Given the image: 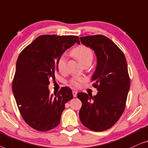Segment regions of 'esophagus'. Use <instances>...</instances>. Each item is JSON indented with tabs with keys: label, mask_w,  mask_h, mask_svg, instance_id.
Masks as SVG:
<instances>
[{
	"label": "esophagus",
	"mask_w": 148,
	"mask_h": 148,
	"mask_svg": "<svg viewBox=\"0 0 148 148\" xmlns=\"http://www.w3.org/2000/svg\"><path fill=\"white\" fill-rule=\"evenodd\" d=\"M72 94H73L74 97H76L77 94H78V92H77V91H74V90H73V91H72Z\"/></svg>",
	"instance_id": "esophagus-1"
}]
</instances>
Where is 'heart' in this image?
<instances>
[{"mask_svg":"<svg viewBox=\"0 0 148 148\" xmlns=\"http://www.w3.org/2000/svg\"><path fill=\"white\" fill-rule=\"evenodd\" d=\"M71 54L83 66L85 64H91L93 60L92 51L88 47L81 45L77 47L71 51ZM57 68L59 72L64 73L66 71V58L62 55L59 58L57 62ZM85 81V79L82 77H73L70 81V84L74 88H79Z\"/></svg>","mask_w":148,"mask_h":148,"instance_id":"1","label":"heart"}]
</instances>
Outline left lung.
I'll return each instance as SVG.
<instances>
[{
  "label": "left lung",
  "instance_id": "obj_1",
  "mask_svg": "<svg viewBox=\"0 0 148 148\" xmlns=\"http://www.w3.org/2000/svg\"><path fill=\"white\" fill-rule=\"evenodd\" d=\"M85 46L94 50L97 65L92 81L97 95L78 93L82 102L79 117L89 130L103 132L111 128L123 113L130 87L124 53L108 37L102 35L81 37Z\"/></svg>",
  "mask_w": 148,
  "mask_h": 148
}]
</instances>
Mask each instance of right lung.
I'll list each match as a JSON object with an SVG mask.
<instances>
[{"instance_id":"1","label":"right lung","mask_w":148,"mask_h":148,"mask_svg":"<svg viewBox=\"0 0 148 148\" xmlns=\"http://www.w3.org/2000/svg\"><path fill=\"white\" fill-rule=\"evenodd\" d=\"M75 43H80L78 36L41 35L18 56L12 92L22 117L35 130L47 132L57 127L65 104L73 98L67 86L53 95L48 86L58 70V60Z\"/></svg>"}]
</instances>
